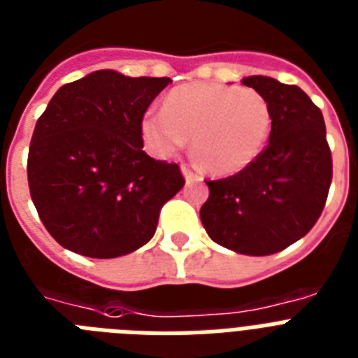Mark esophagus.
Here are the masks:
<instances>
[{
  "instance_id": "1",
  "label": "esophagus",
  "mask_w": 358,
  "mask_h": 358,
  "mask_svg": "<svg viewBox=\"0 0 358 358\" xmlns=\"http://www.w3.org/2000/svg\"><path fill=\"white\" fill-rule=\"evenodd\" d=\"M181 171H182V176H185V179H187L188 182L197 181V179H199V176H197L196 171H194L192 168H190V166L182 164V166H181Z\"/></svg>"
}]
</instances>
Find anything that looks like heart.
Returning a JSON list of instances; mask_svg holds the SVG:
<instances>
[{"label": "heart", "mask_w": 358, "mask_h": 358, "mask_svg": "<svg viewBox=\"0 0 358 358\" xmlns=\"http://www.w3.org/2000/svg\"><path fill=\"white\" fill-rule=\"evenodd\" d=\"M271 122L270 103L257 90L188 83L166 96L164 110H148L140 127L157 155H173L192 138L194 159L203 171L233 176L262 153Z\"/></svg>", "instance_id": "obj_1"}]
</instances>
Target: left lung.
I'll use <instances>...</instances> for the list:
<instances>
[{
  "instance_id": "8db88e82",
  "label": "left lung",
  "mask_w": 358,
  "mask_h": 358,
  "mask_svg": "<svg viewBox=\"0 0 358 358\" xmlns=\"http://www.w3.org/2000/svg\"><path fill=\"white\" fill-rule=\"evenodd\" d=\"M242 85L270 103V140L248 168L207 181L210 194L199 216L216 244L242 255H273L318 222L333 159L322 110L301 88L264 76L245 77Z\"/></svg>"
}]
</instances>
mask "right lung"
<instances>
[{"instance_id":"1","label":"right lung","mask_w":358,"mask_h":358,"mask_svg":"<svg viewBox=\"0 0 358 358\" xmlns=\"http://www.w3.org/2000/svg\"><path fill=\"white\" fill-rule=\"evenodd\" d=\"M170 77L99 70L57 90L34 125L27 181L48 233L79 255L114 259L148 244L185 185L145 153L142 118Z\"/></svg>"}]
</instances>
